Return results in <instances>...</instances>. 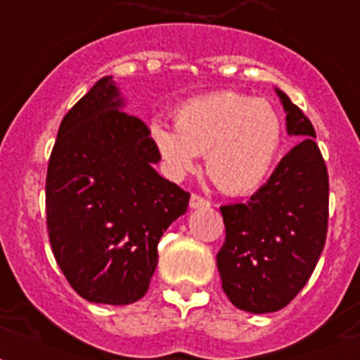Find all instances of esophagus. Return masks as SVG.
<instances>
[{"label": "esophagus", "mask_w": 360, "mask_h": 360, "mask_svg": "<svg viewBox=\"0 0 360 360\" xmlns=\"http://www.w3.org/2000/svg\"><path fill=\"white\" fill-rule=\"evenodd\" d=\"M188 205H191V209H205L209 207L211 203H209V200H205V198L198 196V194H192L191 203H188Z\"/></svg>", "instance_id": "esophagus-1"}]
</instances>
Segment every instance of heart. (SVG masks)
<instances>
[{"instance_id":"heart-1","label":"heart","mask_w":360,"mask_h":360,"mask_svg":"<svg viewBox=\"0 0 360 360\" xmlns=\"http://www.w3.org/2000/svg\"><path fill=\"white\" fill-rule=\"evenodd\" d=\"M175 127L153 121L151 140L172 179H183L205 153V172L220 191L246 196L273 174L284 146V121L267 101L233 91L191 98L175 108Z\"/></svg>"}]
</instances>
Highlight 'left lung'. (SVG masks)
I'll return each instance as SVG.
<instances>
[{"label":"left lung","instance_id":"8db88e82","mask_svg":"<svg viewBox=\"0 0 360 360\" xmlns=\"http://www.w3.org/2000/svg\"><path fill=\"white\" fill-rule=\"evenodd\" d=\"M274 91L288 134L301 141L248 202L220 207L222 290L233 307L250 314L276 312L304 288L323 252L329 220V175L316 130L284 91Z\"/></svg>","mask_w":360,"mask_h":360}]
</instances>
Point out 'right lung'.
Listing matches in <instances>:
<instances>
[{
	"mask_svg": "<svg viewBox=\"0 0 360 360\" xmlns=\"http://www.w3.org/2000/svg\"><path fill=\"white\" fill-rule=\"evenodd\" d=\"M104 76L69 110L46 174V224L59 269L89 302L123 307L146 295L158 240L191 194L157 174L143 121Z\"/></svg>",
	"mask_w": 360,
	"mask_h": 360,
	"instance_id": "right-lung-1",
	"label": "right lung"
}]
</instances>
